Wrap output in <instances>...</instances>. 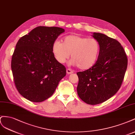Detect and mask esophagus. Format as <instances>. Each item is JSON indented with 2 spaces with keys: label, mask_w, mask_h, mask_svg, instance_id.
<instances>
[{
  "label": "esophagus",
  "mask_w": 135,
  "mask_h": 135,
  "mask_svg": "<svg viewBox=\"0 0 135 135\" xmlns=\"http://www.w3.org/2000/svg\"><path fill=\"white\" fill-rule=\"evenodd\" d=\"M66 72H67V74H72L73 72H74V71H73L71 69H70V68H68V69H67V70H66Z\"/></svg>",
  "instance_id": "esophagus-1"
}]
</instances>
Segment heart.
Here are the masks:
<instances>
[{"instance_id": "b5f03b06", "label": "heart", "mask_w": 135, "mask_h": 135, "mask_svg": "<svg viewBox=\"0 0 135 135\" xmlns=\"http://www.w3.org/2000/svg\"><path fill=\"white\" fill-rule=\"evenodd\" d=\"M100 51L101 45L95 38L78 35L65 36L62 43L55 41L52 46V53L59 63H64L71 54V63L81 70L93 67L98 59Z\"/></svg>"}]
</instances>
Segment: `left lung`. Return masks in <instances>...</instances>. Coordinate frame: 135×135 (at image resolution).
<instances>
[{"instance_id": "obj_1", "label": "left lung", "mask_w": 135, "mask_h": 135, "mask_svg": "<svg viewBox=\"0 0 135 135\" xmlns=\"http://www.w3.org/2000/svg\"><path fill=\"white\" fill-rule=\"evenodd\" d=\"M101 45L97 62L88 70L77 73L80 99L91 105L107 101L120 88L127 67L124 50L116 40L100 33L92 35Z\"/></svg>"}]
</instances>
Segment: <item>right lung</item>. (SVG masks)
Instances as JSON below:
<instances>
[{
  "label": "right lung",
  "mask_w": 135,
  "mask_h": 135,
  "mask_svg": "<svg viewBox=\"0 0 135 135\" xmlns=\"http://www.w3.org/2000/svg\"><path fill=\"white\" fill-rule=\"evenodd\" d=\"M64 29L40 26L19 39L11 61L13 80L23 97L41 102L54 94L66 69L59 63L52 46Z\"/></svg>",
  "instance_id": "1"
}]
</instances>
